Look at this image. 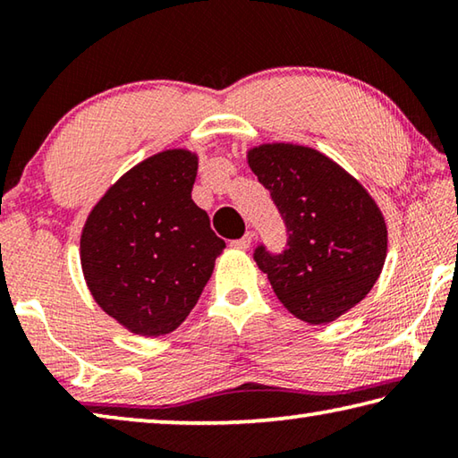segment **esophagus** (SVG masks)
Returning <instances> with one entry per match:
<instances>
[{
  "label": "esophagus",
  "mask_w": 458,
  "mask_h": 458,
  "mask_svg": "<svg viewBox=\"0 0 458 458\" xmlns=\"http://www.w3.org/2000/svg\"><path fill=\"white\" fill-rule=\"evenodd\" d=\"M250 242H252V232H246V234H244L242 238L232 240V246H234V248H240V250H246V248L250 246Z\"/></svg>",
  "instance_id": "obj_1"
}]
</instances>
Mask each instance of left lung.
Masks as SVG:
<instances>
[{"label":"left lung","instance_id":"obj_1","mask_svg":"<svg viewBox=\"0 0 458 458\" xmlns=\"http://www.w3.org/2000/svg\"><path fill=\"white\" fill-rule=\"evenodd\" d=\"M286 228L281 252L254 248L278 301L311 325H325L366 297L382 273L387 232L369 193L319 151L262 145L248 153Z\"/></svg>","mask_w":458,"mask_h":458}]
</instances>
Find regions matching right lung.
Wrapping results in <instances>:
<instances>
[{"label":"right lung","instance_id":"obj_1","mask_svg":"<svg viewBox=\"0 0 458 458\" xmlns=\"http://www.w3.org/2000/svg\"><path fill=\"white\" fill-rule=\"evenodd\" d=\"M196 172L190 151L153 155L105 193L82 230L81 260L92 297L137 335L180 327L226 248L193 204Z\"/></svg>","mask_w":458,"mask_h":458}]
</instances>
